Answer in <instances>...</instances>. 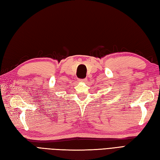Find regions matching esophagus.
<instances>
[{
    "instance_id": "esophagus-1",
    "label": "esophagus",
    "mask_w": 160,
    "mask_h": 160,
    "mask_svg": "<svg viewBox=\"0 0 160 160\" xmlns=\"http://www.w3.org/2000/svg\"><path fill=\"white\" fill-rule=\"evenodd\" d=\"M79 81H80V82H86L87 79L86 78H84V79H80Z\"/></svg>"
}]
</instances>
